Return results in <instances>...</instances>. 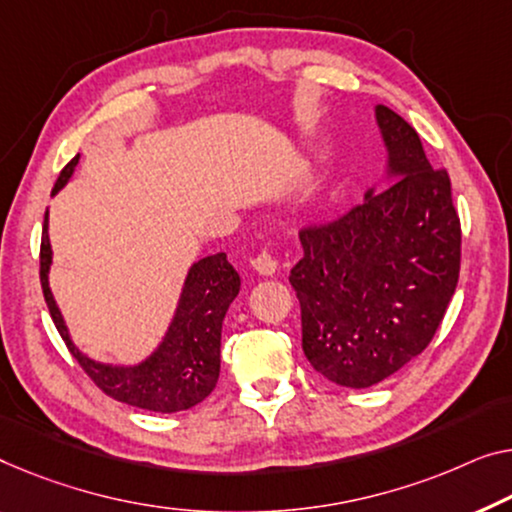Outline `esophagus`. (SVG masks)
Segmentation results:
<instances>
[{
  "instance_id": "1",
  "label": "esophagus",
  "mask_w": 512,
  "mask_h": 512,
  "mask_svg": "<svg viewBox=\"0 0 512 512\" xmlns=\"http://www.w3.org/2000/svg\"><path fill=\"white\" fill-rule=\"evenodd\" d=\"M250 264H253V269L259 273V276H273L278 269V262L269 253H259Z\"/></svg>"
}]
</instances>
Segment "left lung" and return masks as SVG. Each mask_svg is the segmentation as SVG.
I'll use <instances>...</instances> for the list:
<instances>
[{"label": "left lung", "mask_w": 512, "mask_h": 512, "mask_svg": "<svg viewBox=\"0 0 512 512\" xmlns=\"http://www.w3.org/2000/svg\"><path fill=\"white\" fill-rule=\"evenodd\" d=\"M375 117L393 183L333 223L303 227V257L289 273L305 358L347 388L375 386L421 354L460 278L448 172L434 170L400 114L377 105Z\"/></svg>", "instance_id": "1"}]
</instances>
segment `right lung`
I'll list each match as a JSON object with an SVG mask.
<instances>
[{
	"label": "right lung",
	"mask_w": 512,
	"mask_h": 512,
	"mask_svg": "<svg viewBox=\"0 0 512 512\" xmlns=\"http://www.w3.org/2000/svg\"><path fill=\"white\" fill-rule=\"evenodd\" d=\"M78 160L80 154L61 170L52 195H57L66 186ZM50 264L52 248L48 236V211H45L41 236V287L45 303H48L52 322H55L61 340L66 342L68 352L105 395L131 404V407L174 414V411L195 407L216 388L220 375L223 319L241 289L239 273L227 262L225 253L209 255L190 266L177 312L167 326L163 342L154 354L137 365L98 363L73 345L55 296L50 292Z\"/></svg>",
	"instance_id": "right-lung-1"
}]
</instances>
